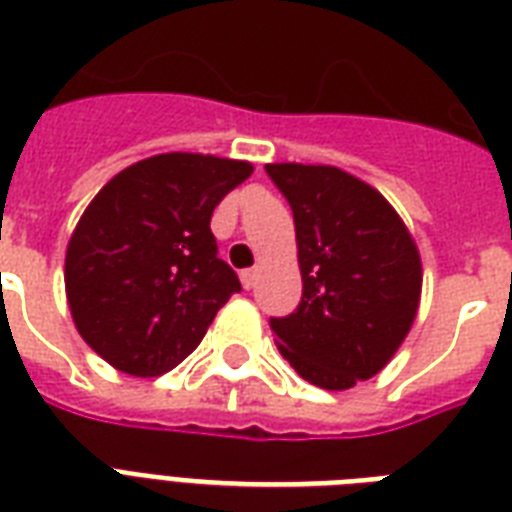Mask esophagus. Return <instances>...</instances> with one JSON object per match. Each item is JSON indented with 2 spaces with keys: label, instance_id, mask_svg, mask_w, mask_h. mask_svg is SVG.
I'll return each mask as SVG.
<instances>
[{
  "label": "esophagus",
  "instance_id": "obj_1",
  "mask_svg": "<svg viewBox=\"0 0 512 512\" xmlns=\"http://www.w3.org/2000/svg\"><path fill=\"white\" fill-rule=\"evenodd\" d=\"M240 280H243V288H253L256 280H259V269H245L243 275H240Z\"/></svg>",
  "mask_w": 512,
  "mask_h": 512
}]
</instances>
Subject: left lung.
Listing matches in <instances>:
<instances>
[{"label":"left lung","mask_w":512,"mask_h":512,"mask_svg":"<svg viewBox=\"0 0 512 512\" xmlns=\"http://www.w3.org/2000/svg\"><path fill=\"white\" fill-rule=\"evenodd\" d=\"M291 202L301 301L272 320L280 355L323 390L382 371L408 336L422 296L414 235L382 192L334 165L269 162Z\"/></svg>","instance_id":"obj_1"}]
</instances>
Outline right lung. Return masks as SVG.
Listing matches in <instances>:
<instances>
[{
  "label": "right lung",
  "mask_w": 512,
  "mask_h": 512,
  "mask_svg": "<svg viewBox=\"0 0 512 512\" xmlns=\"http://www.w3.org/2000/svg\"><path fill=\"white\" fill-rule=\"evenodd\" d=\"M253 173L245 160L168 152L120 170L66 245L79 336L122 374L160 376L197 350L240 280L216 256L213 208Z\"/></svg>",
  "instance_id": "1"
}]
</instances>
